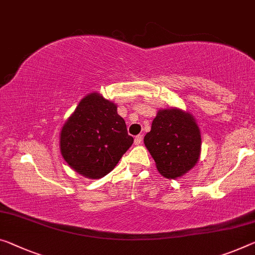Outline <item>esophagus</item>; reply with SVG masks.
Masks as SVG:
<instances>
[{"instance_id":"1","label":"esophagus","mask_w":255,"mask_h":255,"mask_svg":"<svg viewBox=\"0 0 255 255\" xmlns=\"http://www.w3.org/2000/svg\"><path fill=\"white\" fill-rule=\"evenodd\" d=\"M142 143V135L139 134L136 135L134 138V144H136V146H139V144Z\"/></svg>"}]
</instances>
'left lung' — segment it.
<instances>
[{"mask_svg":"<svg viewBox=\"0 0 255 255\" xmlns=\"http://www.w3.org/2000/svg\"><path fill=\"white\" fill-rule=\"evenodd\" d=\"M143 142L157 171L167 179L185 175L201 157L202 136L198 124L189 112L177 107L159 109Z\"/></svg>","mask_w":255,"mask_h":255,"instance_id":"8db88e82","label":"left lung"}]
</instances>
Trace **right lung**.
<instances>
[{
  "mask_svg": "<svg viewBox=\"0 0 255 255\" xmlns=\"http://www.w3.org/2000/svg\"><path fill=\"white\" fill-rule=\"evenodd\" d=\"M60 152L66 163L88 179H100L114 170L132 146L117 105L98 92L89 93L60 131Z\"/></svg>",
  "mask_w": 255,
  "mask_h": 255,
  "instance_id": "obj_1",
  "label": "right lung"
}]
</instances>
